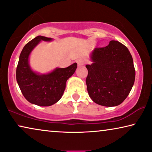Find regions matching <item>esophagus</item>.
<instances>
[{
	"label": "esophagus",
	"instance_id": "esophagus-1",
	"mask_svg": "<svg viewBox=\"0 0 152 152\" xmlns=\"http://www.w3.org/2000/svg\"><path fill=\"white\" fill-rule=\"evenodd\" d=\"M76 62H77L78 64V66H83V64H85V60L83 59H82V58H80V59L77 60V61H76Z\"/></svg>",
	"mask_w": 152,
	"mask_h": 152
}]
</instances>
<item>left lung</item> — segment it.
<instances>
[{
    "mask_svg": "<svg viewBox=\"0 0 152 152\" xmlns=\"http://www.w3.org/2000/svg\"><path fill=\"white\" fill-rule=\"evenodd\" d=\"M91 64L86 66V85L93 102L104 106H116L128 96L134 84L135 71L126 46L112 40L108 46L94 48Z\"/></svg>",
    "mask_w": 152,
    "mask_h": 152,
    "instance_id": "1",
    "label": "left lung"
}]
</instances>
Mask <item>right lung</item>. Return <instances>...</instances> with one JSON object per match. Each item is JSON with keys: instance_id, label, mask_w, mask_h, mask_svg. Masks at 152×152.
<instances>
[{"instance_id": "obj_1", "label": "right lung", "mask_w": 152, "mask_h": 152, "mask_svg": "<svg viewBox=\"0 0 152 152\" xmlns=\"http://www.w3.org/2000/svg\"><path fill=\"white\" fill-rule=\"evenodd\" d=\"M52 39L37 36L24 46L20 54L16 72L17 81L26 100L39 106H50L58 102L65 90L66 80L74 74L77 64L66 68H56L53 72L39 74L32 71L29 65V56L34 48L41 41Z\"/></svg>"}]
</instances>
